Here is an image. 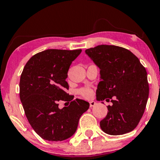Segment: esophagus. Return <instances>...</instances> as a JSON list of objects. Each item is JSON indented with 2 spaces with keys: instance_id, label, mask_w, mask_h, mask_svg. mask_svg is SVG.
<instances>
[{
  "instance_id": "esophagus-1",
  "label": "esophagus",
  "mask_w": 160,
  "mask_h": 160,
  "mask_svg": "<svg viewBox=\"0 0 160 160\" xmlns=\"http://www.w3.org/2000/svg\"><path fill=\"white\" fill-rule=\"evenodd\" d=\"M95 104H96V103H95V102H93V101H92V102H89V106H90V108L94 107Z\"/></svg>"
}]
</instances>
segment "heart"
<instances>
[{"instance_id": "1", "label": "heart", "mask_w": 160, "mask_h": 160, "mask_svg": "<svg viewBox=\"0 0 160 160\" xmlns=\"http://www.w3.org/2000/svg\"><path fill=\"white\" fill-rule=\"evenodd\" d=\"M78 94L82 97H84V98H90L92 95V89H90V88L83 87L79 89Z\"/></svg>"}]
</instances>
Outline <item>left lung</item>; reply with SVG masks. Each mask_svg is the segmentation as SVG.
I'll return each instance as SVG.
<instances>
[{"mask_svg":"<svg viewBox=\"0 0 160 160\" xmlns=\"http://www.w3.org/2000/svg\"><path fill=\"white\" fill-rule=\"evenodd\" d=\"M86 53L100 68L98 101L111 102L101 128L111 135H123L136 128L149 95L145 68L131 51L113 45H98Z\"/></svg>","mask_w":160,"mask_h":160,"instance_id":"1","label":"left lung"}]
</instances>
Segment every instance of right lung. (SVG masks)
Returning a JSON list of instances; mask_svg holds the SVG:
<instances>
[{
	"label": "right lung",
	"mask_w": 160,
	"mask_h": 160,
	"mask_svg": "<svg viewBox=\"0 0 160 160\" xmlns=\"http://www.w3.org/2000/svg\"><path fill=\"white\" fill-rule=\"evenodd\" d=\"M82 49H50L37 53L28 61L22 72L19 97L28 120L43 139L58 141L68 138L78 128V122L89 103L66 92V81L72 62ZM60 100L71 101L58 108Z\"/></svg>",
	"instance_id": "1"
}]
</instances>
